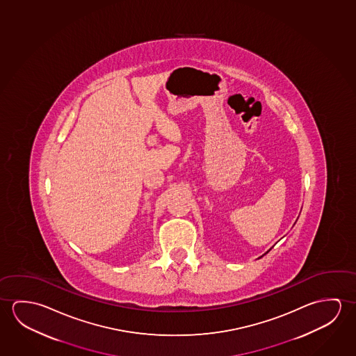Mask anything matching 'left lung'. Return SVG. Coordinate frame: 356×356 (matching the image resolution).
Here are the masks:
<instances>
[{
  "label": "left lung",
  "mask_w": 356,
  "mask_h": 356,
  "mask_svg": "<svg viewBox=\"0 0 356 356\" xmlns=\"http://www.w3.org/2000/svg\"><path fill=\"white\" fill-rule=\"evenodd\" d=\"M267 252H268V251H267ZM267 252H266V254H267Z\"/></svg>",
  "instance_id": "1"
}]
</instances>
